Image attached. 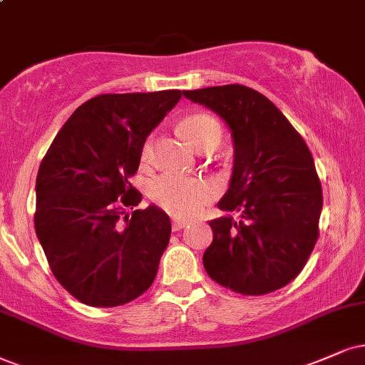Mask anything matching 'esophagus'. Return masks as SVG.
<instances>
[{
	"mask_svg": "<svg viewBox=\"0 0 365 365\" xmlns=\"http://www.w3.org/2000/svg\"><path fill=\"white\" fill-rule=\"evenodd\" d=\"M188 222H185V220H178V219H173L172 222V229L173 230H182L183 227H187Z\"/></svg>",
	"mask_w": 365,
	"mask_h": 365,
	"instance_id": "obj_1",
	"label": "esophagus"
}]
</instances>
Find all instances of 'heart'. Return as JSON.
<instances>
[{"instance_id": "heart-1", "label": "heart", "mask_w": 365, "mask_h": 365, "mask_svg": "<svg viewBox=\"0 0 365 365\" xmlns=\"http://www.w3.org/2000/svg\"><path fill=\"white\" fill-rule=\"evenodd\" d=\"M183 136L198 151H204L220 143L222 129L209 114H193L180 124ZM153 151V140L148 138L141 150V158L148 160ZM214 197V188L200 178H182L173 175H161L150 185V198L168 214L180 219L197 215Z\"/></svg>"}]
</instances>
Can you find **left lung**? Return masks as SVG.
Segmentation results:
<instances>
[{
  "instance_id": "8db88e82",
  "label": "left lung",
  "mask_w": 365,
  "mask_h": 365,
  "mask_svg": "<svg viewBox=\"0 0 365 365\" xmlns=\"http://www.w3.org/2000/svg\"><path fill=\"white\" fill-rule=\"evenodd\" d=\"M227 124L234 143L232 177L210 220L207 274L241 294H266L293 281L318 239L322 185L307 143L269 99L230 84L183 91Z\"/></svg>"
}]
</instances>
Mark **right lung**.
Here are the masks:
<instances>
[{"instance_id": "right-lung-1", "label": "right lung", "mask_w": 365, "mask_h": 365, "mask_svg": "<svg viewBox=\"0 0 365 365\" xmlns=\"http://www.w3.org/2000/svg\"><path fill=\"white\" fill-rule=\"evenodd\" d=\"M180 98L177 89L96 96L73 110L41 160L36 237L58 283L86 305L133 302L158 273L170 217L156 205L129 217L141 202L129 178Z\"/></svg>"}]
</instances>
